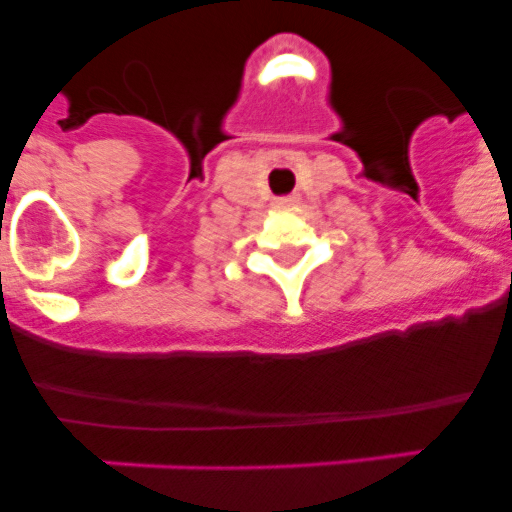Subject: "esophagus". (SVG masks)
<instances>
[{"label":"esophagus","instance_id":"1","mask_svg":"<svg viewBox=\"0 0 512 512\" xmlns=\"http://www.w3.org/2000/svg\"><path fill=\"white\" fill-rule=\"evenodd\" d=\"M279 205H297V202H300V197H297V194H287V197H279Z\"/></svg>","mask_w":512,"mask_h":512}]
</instances>
